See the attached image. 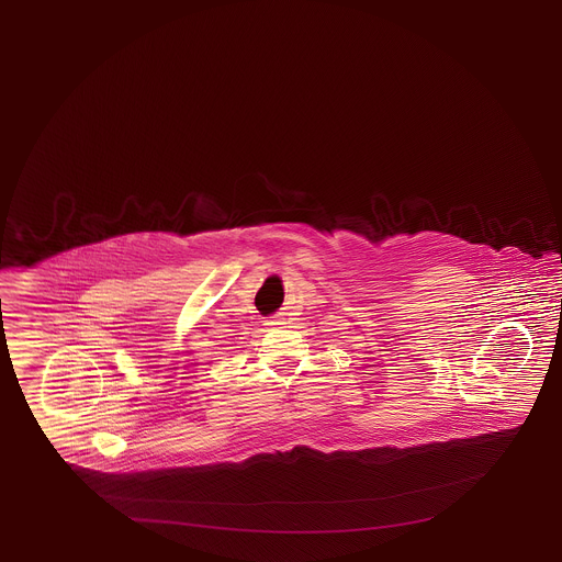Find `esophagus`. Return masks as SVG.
Masks as SVG:
<instances>
[{
	"instance_id": "obj_1",
	"label": "esophagus",
	"mask_w": 562,
	"mask_h": 562,
	"mask_svg": "<svg viewBox=\"0 0 562 562\" xmlns=\"http://www.w3.org/2000/svg\"><path fill=\"white\" fill-rule=\"evenodd\" d=\"M267 325H277V322H273V319H271V322H267Z\"/></svg>"
}]
</instances>
